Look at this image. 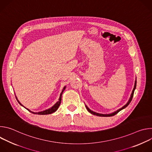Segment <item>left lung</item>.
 Here are the masks:
<instances>
[{"mask_svg": "<svg viewBox=\"0 0 152 152\" xmlns=\"http://www.w3.org/2000/svg\"><path fill=\"white\" fill-rule=\"evenodd\" d=\"M136 86H137V80H135V85H134V89H133V90H132V94H131V97H130V99H129V101L127 102V103L125 105H124L122 107H121L120 109L118 110L117 111H115V112H114V113H113L108 114H103L97 113H96V112H94V111H91V110L90 109V108H89L87 106L85 105V107H86V110H88V111L89 113H90L91 114H93V115H94L99 116V117H111V116H114V115L117 114L118 112H120L121 110H122L124 109V108H125V107H126L129 104V103H131V100H132V97H133V96H134V91H135V88H136Z\"/></svg>", "mask_w": 152, "mask_h": 152, "instance_id": "left-lung-1", "label": "left lung"}]
</instances>
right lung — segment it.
<instances>
[{
	"instance_id": "1",
	"label": "right lung",
	"mask_w": 152,
	"mask_h": 152,
	"mask_svg": "<svg viewBox=\"0 0 152 152\" xmlns=\"http://www.w3.org/2000/svg\"><path fill=\"white\" fill-rule=\"evenodd\" d=\"M66 86H65L64 87V88H63V90H62V92H61V93L60 94V96H59V100H58V101L52 106V107H51L50 108H49V109H48V110H45V111H41V112H38V113H34V112H32V111H30L29 110H28V108H26V107H25L24 106H23L22 104H21V103L18 101V100L17 99V97H16V96H15V97H16V99L17 100V101H18V102L19 103V104H20V105H21L22 106H23L24 107H25L26 110H28L29 111H30L31 113H33V114H38V115H47V114H52V113H55L58 109V107H59V105H60V104H61V97H62V93H63V91H64V90L66 89Z\"/></svg>"
}]
</instances>
